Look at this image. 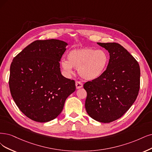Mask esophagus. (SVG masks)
Returning <instances> with one entry per match:
<instances>
[{"instance_id": "1", "label": "esophagus", "mask_w": 152, "mask_h": 152, "mask_svg": "<svg viewBox=\"0 0 152 152\" xmlns=\"http://www.w3.org/2000/svg\"><path fill=\"white\" fill-rule=\"evenodd\" d=\"M83 86V84L80 81H76V87L77 89H80V88H82Z\"/></svg>"}]
</instances>
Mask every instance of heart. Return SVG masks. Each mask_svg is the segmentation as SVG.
<instances>
[{
  "mask_svg": "<svg viewBox=\"0 0 152 152\" xmlns=\"http://www.w3.org/2000/svg\"><path fill=\"white\" fill-rule=\"evenodd\" d=\"M67 58V61H62V68L67 73L72 72V67L77 69L79 75L86 80H96L102 76L109 62L104 51L93 48L72 50Z\"/></svg>",
  "mask_w": 152,
  "mask_h": 152,
  "instance_id": "b5f03b06",
  "label": "heart"
}]
</instances>
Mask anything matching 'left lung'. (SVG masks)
<instances>
[{
    "label": "left lung",
    "mask_w": 152,
    "mask_h": 152,
    "mask_svg": "<svg viewBox=\"0 0 152 152\" xmlns=\"http://www.w3.org/2000/svg\"><path fill=\"white\" fill-rule=\"evenodd\" d=\"M97 44L109 52V63L102 76L84 85L85 108L93 119L106 123L121 118L136 100L140 69L137 61L120 44Z\"/></svg>",
    "instance_id": "left-lung-1"
}]
</instances>
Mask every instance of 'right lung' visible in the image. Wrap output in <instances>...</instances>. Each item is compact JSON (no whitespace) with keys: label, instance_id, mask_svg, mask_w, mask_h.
Returning a JSON list of instances; mask_svg holds the SVG:
<instances>
[{"label":"right lung","instance_id":"add662e5","mask_svg":"<svg viewBox=\"0 0 152 152\" xmlns=\"http://www.w3.org/2000/svg\"><path fill=\"white\" fill-rule=\"evenodd\" d=\"M67 44L58 39L37 40L13 59L9 88L19 109L37 122L56 118L76 90L75 81L61 75L59 61Z\"/></svg>","mask_w":152,"mask_h":152}]
</instances>
